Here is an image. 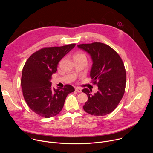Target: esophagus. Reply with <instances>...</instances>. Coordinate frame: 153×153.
Listing matches in <instances>:
<instances>
[{"label": "esophagus", "instance_id": "1", "mask_svg": "<svg viewBox=\"0 0 153 153\" xmlns=\"http://www.w3.org/2000/svg\"><path fill=\"white\" fill-rule=\"evenodd\" d=\"M75 90H76V91H77L78 93H81L82 92V89L79 88V87H77V88H76Z\"/></svg>", "mask_w": 153, "mask_h": 153}]
</instances>
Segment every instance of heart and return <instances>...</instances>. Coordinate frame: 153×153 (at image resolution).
Listing matches in <instances>:
<instances>
[{
	"label": "heart",
	"instance_id": "1",
	"mask_svg": "<svg viewBox=\"0 0 153 153\" xmlns=\"http://www.w3.org/2000/svg\"><path fill=\"white\" fill-rule=\"evenodd\" d=\"M77 58H86V55L83 53L78 52V53H76L74 56V59H77Z\"/></svg>",
	"mask_w": 153,
	"mask_h": 153
}]
</instances>
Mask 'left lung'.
I'll return each instance as SVG.
<instances>
[{
  "mask_svg": "<svg viewBox=\"0 0 153 153\" xmlns=\"http://www.w3.org/2000/svg\"><path fill=\"white\" fill-rule=\"evenodd\" d=\"M77 47L90 55L93 60L90 77L98 86L94 94L87 88L82 90L88 96L83 110L96 116L110 114L115 110L125 93L126 77L122 60L116 51L103 43H83Z\"/></svg>",
  "mask_w": 153,
  "mask_h": 153,
  "instance_id": "left-lung-1",
  "label": "left lung"
}]
</instances>
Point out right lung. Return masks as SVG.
Listing matches in <instances>:
<instances>
[{"label":"right lung","instance_id":"add662e5","mask_svg":"<svg viewBox=\"0 0 153 153\" xmlns=\"http://www.w3.org/2000/svg\"><path fill=\"white\" fill-rule=\"evenodd\" d=\"M76 44L42 48L33 53L27 60L22 70L21 86L25 100L31 110L45 118L58 114L63 107L68 94L74 87L53 88L51 76L57 71L60 60Z\"/></svg>","mask_w":153,"mask_h":153}]
</instances>
